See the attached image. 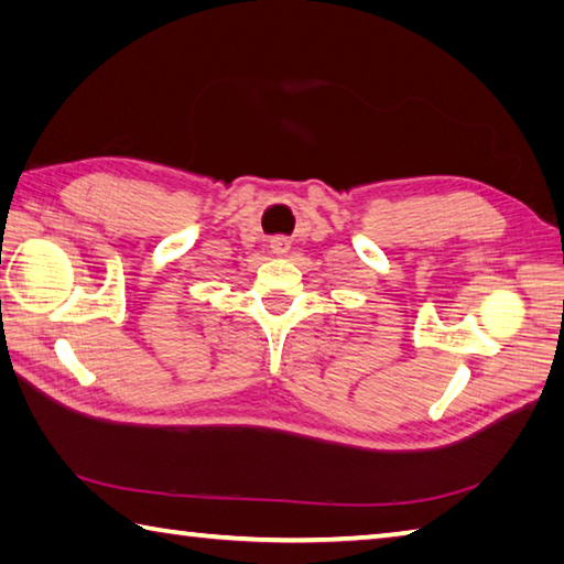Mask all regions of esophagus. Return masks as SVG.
I'll use <instances>...</instances> for the list:
<instances>
[{"mask_svg": "<svg viewBox=\"0 0 564 564\" xmlns=\"http://www.w3.org/2000/svg\"><path fill=\"white\" fill-rule=\"evenodd\" d=\"M289 249H291V239L289 237H273L271 239V254L285 257V254H289Z\"/></svg>", "mask_w": 564, "mask_h": 564, "instance_id": "esophagus-1", "label": "esophagus"}]
</instances>
